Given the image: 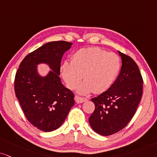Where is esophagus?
<instances>
[{"label":"esophagus","instance_id":"obj_1","mask_svg":"<svg viewBox=\"0 0 157 157\" xmlns=\"http://www.w3.org/2000/svg\"><path fill=\"white\" fill-rule=\"evenodd\" d=\"M75 100L77 103H82V102H84L87 100V98H82V97H79L78 95L75 96Z\"/></svg>","mask_w":157,"mask_h":157}]
</instances>
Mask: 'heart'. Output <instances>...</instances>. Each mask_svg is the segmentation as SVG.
Returning <instances> with one entry per match:
<instances>
[{"mask_svg": "<svg viewBox=\"0 0 157 157\" xmlns=\"http://www.w3.org/2000/svg\"><path fill=\"white\" fill-rule=\"evenodd\" d=\"M120 59L114 53H108L98 47L81 49L71 57V63L64 62L61 74L70 89H75L82 80L78 92L87 94L94 91L101 93L108 90L119 74Z\"/></svg>", "mask_w": 157, "mask_h": 157, "instance_id": "1", "label": "heart"}]
</instances>
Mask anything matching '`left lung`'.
<instances>
[{"mask_svg":"<svg viewBox=\"0 0 157 157\" xmlns=\"http://www.w3.org/2000/svg\"><path fill=\"white\" fill-rule=\"evenodd\" d=\"M122 60L119 76L107 91L92 98L95 109L89 118L92 129L108 136L124 128L136 112L143 94V77L136 63L119 52Z\"/></svg>","mask_w":157,"mask_h":157,"instance_id":"obj_1","label":"left lung"}]
</instances>
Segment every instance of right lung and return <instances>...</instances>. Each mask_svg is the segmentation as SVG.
<instances>
[{"label":"right lung","mask_w":157,"mask_h":157,"mask_svg":"<svg viewBox=\"0 0 157 157\" xmlns=\"http://www.w3.org/2000/svg\"><path fill=\"white\" fill-rule=\"evenodd\" d=\"M71 44L64 40L44 44L22 59L15 75V94L23 113L44 132L59 128L74 105V94L63 86L59 75L62 57ZM41 62L52 70L46 77L37 73L36 65Z\"/></svg>","instance_id":"1"}]
</instances>
